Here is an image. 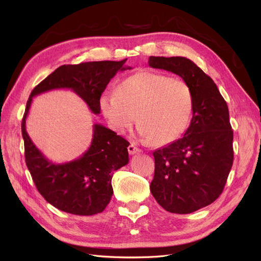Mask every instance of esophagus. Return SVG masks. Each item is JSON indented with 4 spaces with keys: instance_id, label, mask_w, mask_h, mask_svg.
<instances>
[{
    "instance_id": "34e87169",
    "label": "esophagus",
    "mask_w": 261,
    "mask_h": 261,
    "mask_svg": "<svg viewBox=\"0 0 261 261\" xmlns=\"http://www.w3.org/2000/svg\"><path fill=\"white\" fill-rule=\"evenodd\" d=\"M128 152H129V154H135V153H139V152H141L143 151V150H141L140 148H138V147H136L135 146V144H130L129 146H128Z\"/></svg>"
}]
</instances>
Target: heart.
Masks as SVG:
<instances>
[{"instance_id":"1","label":"heart","mask_w":261,"mask_h":261,"mask_svg":"<svg viewBox=\"0 0 261 261\" xmlns=\"http://www.w3.org/2000/svg\"><path fill=\"white\" fill-rule=\"evenodd\" d=\"M99 107L114 132L123 134L137 118L139 135L163 146L186 130L194 97L184 81L144 70L125 78L117 91L102 94Z\"/></svg>"}]
</instances>
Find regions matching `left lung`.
Listing matches in <instances>:
<instances>
[{"instance_id":"1","label":"left lung","mask_w":261,"mask_h":261,"mask_svg":"<svg viewBox=\"0 0 261 261\" xmlns=\"http://www.w3.org/2000/svg\"><path fill=\"white\" fill-rule=\"evenodd\" d=\"M148 64L174 73L194 97L191 125L184 136L156 149L150 192L162 208L186 215L212 203L223 192L233 165V130L217 85L183 57H150Z\"/></svg>"}]
</instances>
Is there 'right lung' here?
<instances>
[{
  "instance_id": "add662e5",
  "label": "right lung",
  "mask_w": 261,
  "mask_h": 261,
  "mask_svg": "<svg viewBox=\"0 0 261 261\" xmlns=\"http://www.w3.org/2000/svg\"><path fill=\"white\" fill-rule=\"evenodd\" d=\"M126 60L62 65L30 93L21 121L26 164L39 193L62 211L93 216L106 209L113 195V173L128 163L129 143L106 126L93 124L88 150L73 161L54 163L35 146L26 130L33 98L55 89H70L86 102L92 113L99 114L100 97L111 78L120 70L130 69L124 66Z\"/></svg>"
}]
</instances>
